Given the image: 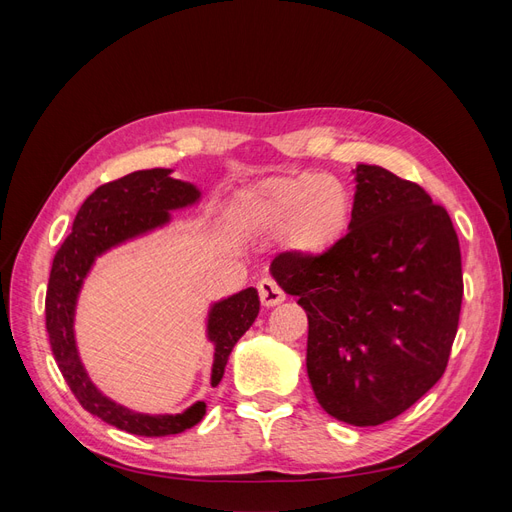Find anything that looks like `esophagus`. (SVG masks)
I'll list each match as a JSON object with an SVG mask.
<instances>
[{
  "label": "esophagus",
  "mask_w": 512,
  "mask_h": 512,
  "mask_svg": "<svg viewBox=\"0 0 512 512\" xmlns=\"http://www.w3.org/2000/svg\"><path fill=\"white\" fill-rule=\"evenodd\" d=\"M258 294H260V303L265 305V307H273V305L282 303L286 299L284 290L277 286V282L271 280V277H265V280H260Z\"/></svg>",
  "instance_id": "34e87169"
}]
</instances>
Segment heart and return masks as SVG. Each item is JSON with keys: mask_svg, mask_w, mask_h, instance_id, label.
Returning a JSON list of instances; mask_svg holds the SVG:
<instances>
[{"mask_svg": "<svg viewBox=\"0 0 512 512\" xmlns=\"http://www.w3.org/2000/svg\"><path fill=\"white\" fill-rule=\"evenodd\" d=\"M241 218L256 232H280L292 254L320 256L346 235L352 194L344 181L331 175L271 177L245 196Z\"/></svg>", "mask_w": 512, "mask_h": 512, "instance_id": "heart-1", "label": "heart"}]
</instances>
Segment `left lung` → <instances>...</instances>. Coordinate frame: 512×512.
I'll return each mask as SVG.
<instances>
[{
  "instance_id": "1",
  "label": "left lung",
  "mask_w": 512,
  "mask_h": 512,
  "mask_svg": "<svg viewBox=\"0 0 512 512\" xmlns=\"http://www.w3.org/2000/svg\"><path fill=\"white\" fill-rule=\"evenodd\" d=\"M348 232L320 256L277 254L271 275L305 309L307 376L337 421L382 425L448 365L463 275L451 215L421 185L356 166Z\"/></svg>"
}]
</instances>
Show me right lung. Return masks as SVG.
I'll use <instances>...</instances> for the list:
<instances>
[{"label": "right lung", "instance_id": "1", "mask_svg": "<svg viewBox=\"0 0 512 512\" xmlns=\"http://www.w3.org/2000/svg\"><path fill=\"white\" fill-rule=\"evenodd\" d=\"M200 192L192 183L170 177L168 168L136 170L121 179L108 181L89 194L76 213L72 232L53 258L49 288H46V331L61 376L79 404L104 423L145 438L175 436L203 421L205 401H196L181 414H141L104 397L91 384L74 342V307L85 275L96 256L121 241L143 235L170 220L173 209L196 203ZM260 312L256 288H245L215 303L209 314L207 333L215 346L211 384L218 386L228 356L239 337L252 327Z\"/></svg>", "mask_w": 512, "mask_h": 512}]
</instances>
